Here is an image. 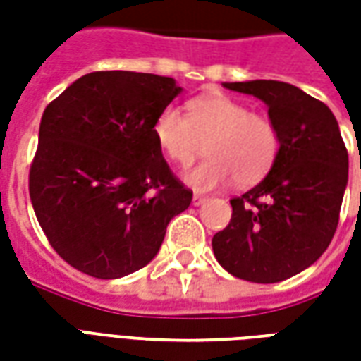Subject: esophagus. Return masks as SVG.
I'll use <instances>...</instances> for the list:
<instances>
[{
	"label": "esophagus",
	"mask_w": 361,
	"mask_h": 361,
	"mask_svg": "<svg viewBox=\"0 0 361 361\" xmlns=\"http://www.w3.org/2000/svg\"><path fill=\"white\" fill-rule=\"evenodd\" d=\"M204 201H207V197L199 195V193H195V195H193V199H191V203L195 204V207H199V204H203Z\"/></svg>",
	"instance_id": "1"
}]
</instances>
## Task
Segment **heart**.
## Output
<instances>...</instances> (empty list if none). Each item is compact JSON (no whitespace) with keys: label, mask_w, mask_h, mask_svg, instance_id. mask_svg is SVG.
I'll list each match as a JSON object with an SVG mask.
<instances>
[{"label":"heart","mask_w":361,"mask_h":361,"mask_svg":"<svg viewBox=\"0 0 361 361\" xmlns=\"http://www.w3.org/2000/svg\"><path fill=\"white\" fill-rule=\"evenodd\" d=\"M154 141L178 166H189L207 141V160L183 173L189 188L212 191L234 180L253 185L263 180L279 157L280 135L271 118L250 111L240 100L216 94L188 104V116L166 106L152 123Z\"/></svg>","instance_id":"1"}]
</instances>
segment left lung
<instances>
[{"label":"left lung","mask_w":361,"mask_h":361,"mask_svg":"<svg viewBox=\"0 0 361 361\" xmlns=\"http://www.w3.org/2000/svg\"><path fill=\"white\" fill-rule=\"evenodd\" d=\"M224 87L267 104L280 149L265 180L230 201L232 219L214 234L212 251L230 274L272 284L313 265L329 247L348 183V150L329 106L294 85Z\"/></svg>","instance_id":"8db88e82"}]
</instances>
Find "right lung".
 <instances>
[{
	"label": "right lung",
	"mask_w": 361,
	"mask_h": 361,
	"mask_svg": "<svg viewBox=\"0 0 361 361\" xmlns=\"http://www.w3.org/2000/svg\"><path fill=\"white\" fill-rule=\"evenodd\" d=\"M180 92L172 77L94 71L46 106L28 191L50 245L77 271L110 280L149 265L191 203L152 135Z\"/></svg>",
	"instance_id": "add662e5"
}]
</instances>
